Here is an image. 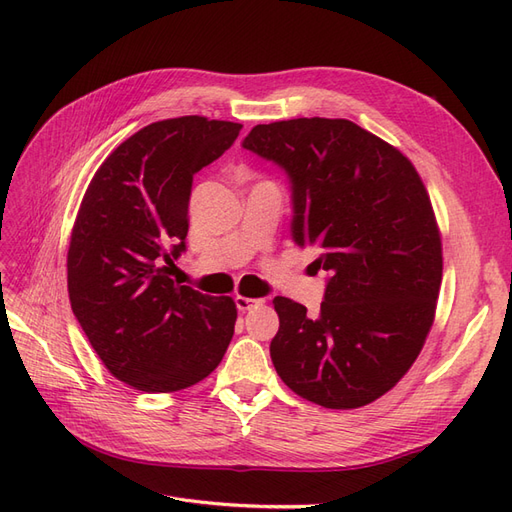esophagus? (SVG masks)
<instances>
[{
  "label": "esophagus",
  "mask_w": 512,
  "mask_h": 512,
  "mask_svg": "<svg viewBox=\"0 0 512 512\" xmlns=\"http://www.w3.org/2000/svg\"><path fill=\"white\" fill-rule=\"evenodd\" d=\"M262 303H265V299H250V297H241V294H237L235 297V305L239 312H250V309L260 307Z\"/></svg>",
  "instance_id": "obj_1"
}]
</instances>
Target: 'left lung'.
Here are the masks:
<instances>
[{
  "label": "left lung",
  "instance_id": "left-lung-1",
  "mask_svg": "<svg viewBox=\"0 0 512 512\" xmlns=\"http://www.w3.org/2000/svg\"><path fill=\"white\" fill-rule=\"evenodd\" d=\"M243 149L290 183L292 241L327 271L318 316L275 297L271 361L286 386L331 410L361 408L406 374L431 329L442 243L406 156L348 119L260 123Z\"/></svg>",
  "mask_w": 512,
  "mask_h": 512
}]
</instances>
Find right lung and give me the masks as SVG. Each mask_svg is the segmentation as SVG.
Here are the masks:
<instances>
[{
	"label": "right lung",
	"instance_id": "add662e5",
	"mask_svg": "<svg viewBox=\"0 0 512 512\" xmlns=\"http://www.w3.org/2000/svg\"><path fill=\"white\" fill-rule=\"evenodd\" d=\"M241 123L198 115L138 130L91 179L72 228V312L111 374L138 391H181L220 365L235 333L230 297L168 277L185 252L192 181Z\"/></svg>",
	"mask_w": 512,
	"mask_h": 512
}]
</instances>
